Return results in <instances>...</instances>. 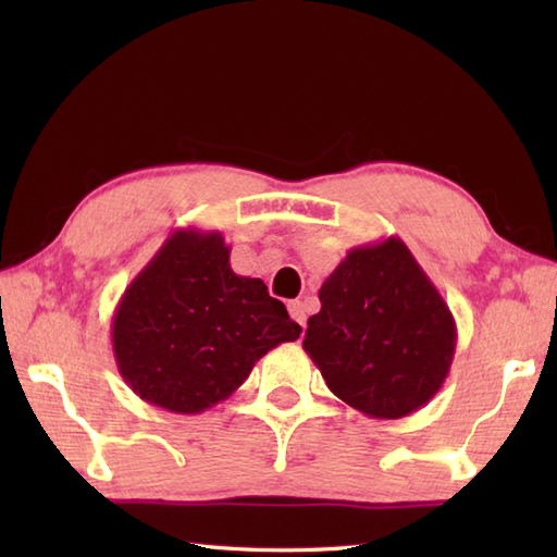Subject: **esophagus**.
Listing matches in <instances>:
<instances>
[{
  "label": "esophagus",
  "instance_id": "esophagus-1",
  "mask_svg": "<svg viewBox=\"0 0 557 557\" xmlns=\"http://www.w3.org/2000/svg\"><path fill=\"white\" fill-rule=\"evenodd\" d=\"M287 309H289L292 321L299 323L301 327H306V306L301 301H289Z\"/></svg>",
  "mask_w": 557,
  "mask_h": 557
}]
</instances>
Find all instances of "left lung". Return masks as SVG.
Wrapping results in <instances>:
<instances>
[{
  "instance_id": "8db88e82",
  "label": "left lung",
  "mask_w": 557,
  "mask_h": 557,
  "mask_svg": "<svg viewBox=\"0 0 557 557\" xmlns=\"http://www.w3.org/2000/svg\"><path fill=\"white\" fill-rule=\"evenodd\" d=\"M304 351L327 387L371 419H401L443 387L457 325L399 236L357 246L330 272Z\"/></svg>"
}]
</instances>
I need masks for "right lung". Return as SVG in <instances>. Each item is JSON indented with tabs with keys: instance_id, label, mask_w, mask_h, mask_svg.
<instances>
[{
	"instance_id": "right-lung-1",
	"label": "right lung",
	"mask_w": 557,
	"mask_h": 557,
	"mask_svg": "<svg viewBox=\"0 0 557 557\" xmlns=\"http://www.w3.org/2000/svg\"><path fill=\"white\" fill-rule=\"evenodd\" d=\"M263 280L236 275L220 232L176 230L122 294L112 351L148 405L200 413L227 399L256 361L299 339Z\"/></svg>"
}]
</instances>
